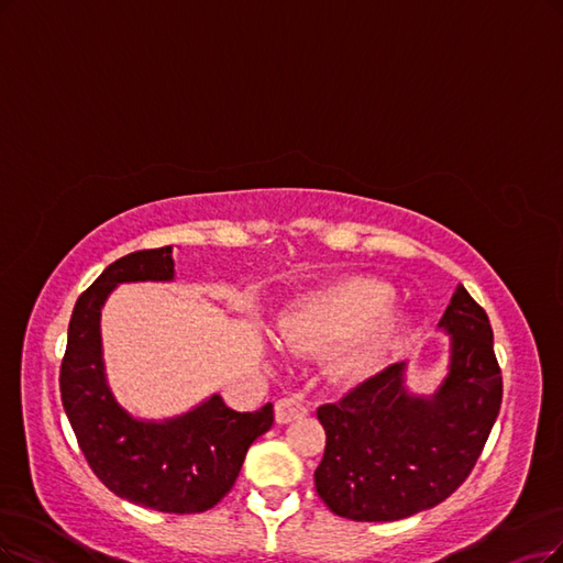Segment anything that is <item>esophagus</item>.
<instances>
[{"label":"esophagus","instance_id":"1","mask_svg":"<svg viewBox=\"0 0 563 563\" xmlns=\"http://www.w3.org/2000/svg\"><path fill=\"white\" fill-rule=\"evenodd\" d=\"M308 406L303 404L301 397H287V399H278L276 401V422L278 424H289L295 420L306 418Z\"/></svg>","mask_w":563,"mask_h":563}]
</instances>
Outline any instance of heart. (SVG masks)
Masks as SVG:
<instances>
[{
	"mask_svg": "<svg viewBox=\"0 0 563 563\" xmlns=\"http://www.w3.org/2000/svg\"><path fill=\"white\" fill-rule=\"evenodd\" d=\"M394 289L368 276H347L289 303L276 341L292 355H322L329 376L355 380L376 368L391 345Z\"/></svg>",
	"mask_w": 563,
	"mask_h": 563,
	"instance_id": "b5f03b06",
	"label": "heart"
}]
</instances>
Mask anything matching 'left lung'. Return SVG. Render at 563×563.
Returning a JSON list of instances; mask_svg holds the SVG:
<instances>
[{
	"instance_id": "obj_1",
	"label": "left lung",
	"mask_w": 563,
	"mask_h": 563,
	"mask_svg": "<svg viewBox=\"0 0 563 563\" xmlns=\"http://www.w3.org/2000/svg\"><path fill=\"white\" fill-rule=\"evenodd\" d=\"M439 329L450 336V362L433 394L410 391L401 362L318 408L327 448L316 489L331 512L397 522L445 501L475 466L504 397L494 334L464 285Z\"/></svg>"
}]
</instances>
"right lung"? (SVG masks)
I'll return each mask as SVG.
<instances>
[{"mask_svg":"<svg viewBox=\"0 0 563 563\" xmlns=\"http://www.w3.org/2000/svg\"><path fill=\"white\" fill-rule=\"evenodd\" d=\"M172 250L120 257L78 297L59 391L76 441L103 485L141 508L190 515L213 508L232 489L247 448L274 424V406L236 412L211 394L176 418L143 420L118 404L103 364L101 308L122 283H172Z\"/></svg>","mask_w":563,"mask_h":563,"instance_id":"right-lung-1","label":"right lung"}]
</instances>
